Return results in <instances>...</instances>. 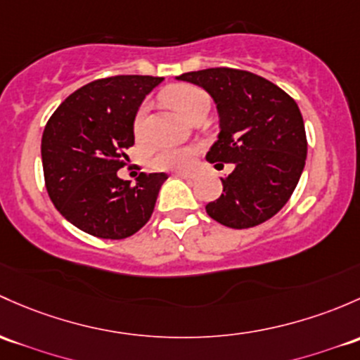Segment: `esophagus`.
<instances>
[{"label":"esophagus","instance_id":"1","mask_svg":"<svg viewBox=\"0 0 360 360\" xmlns=\"http://www.w3.org/2000/svg\"><path fill=\"white\" fill-rule=\"evenodd\" d=\"M176 177H181V179H186V181H191V179H195V174H191V172H176Z\"/></svg>","mask_w":360,"mask_h":360}]
</instances>
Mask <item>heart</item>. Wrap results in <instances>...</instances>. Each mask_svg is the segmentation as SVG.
I'll return each instance as SVG.
<instances>
[{
  "mask_svg": "<svg viewBox=\"0 0 360 360\" xmlns=\"http://www.w3.org/2000/svg\"><path fill=\"white\" fill-rule=\"evenodd\" d=\"M164 100L167 101L174 110H177L183 117H190L193 112H196L202 107H209V96L203 89L196 88L191 84H174L169 86L162 93ZM146 110L148 105H141L134 119V131L136 134H141L145 129L146 122ZM196 150L193 146H167L162 148L153 157V165L157 169L164 170H183L188 169L195 160Z\"/></svg>",
  "mask_w": 360,
  "mask_h": 360,
  "instance_id": "obj_1",
  "label": "heart"
}]
</instances>
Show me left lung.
I'll list each match as a JSON object with an SVG mask.
<instances>
[{"label":"left lung","mask_w":360,"mask_h":360,"mask_svg":"<svg viewBox=\"0 0 360 360\" xmlns=\"http://www.w3.org/2000/svg\"><path fill=\"white\" fill-rule=\"evenodd\" d=\"M176 79L205 89L217 107L219 134L207 160L234 165L221 177L222 195L207 203V214L233 229L266 222L286 205L305 167L307 138L298 105L247 70L217 67Z\"/></svg>","instance_id":"left-lung-1"}]
</instances>
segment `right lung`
<instances>
[{
    "mask_svg": "<svg viewBox=\"0 0 360 360\" xmlns=\"http://www.w3.org/2000/svg\"><path fill=\"white\" fill-rule=\"evenodd\" d=\"M164 77L115 75L74 91L48 120L41 139L44 183L56 210L103 240L138 233L153 214L165 172H141L134 186L117 170L134 145V119Z\"/></svg>",
    "mask_w": 360,
    "mask_h": 360,
    "instance_id": "obj_1",
    "label": "right lung"
}]
</instances>
